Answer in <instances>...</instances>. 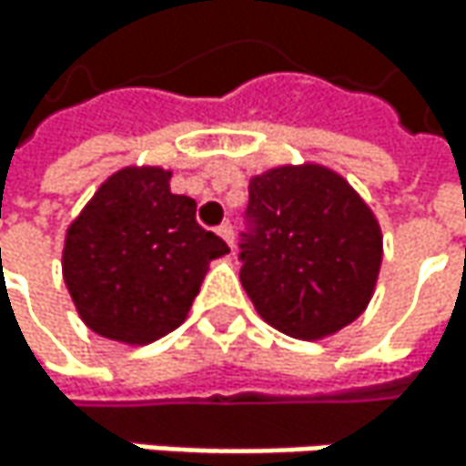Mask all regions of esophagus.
<instances>
[{"instance_id":"1","label":"esophagus","mask_w":466,"mask_h":466,"mask_svg":"<svg viewBox=\"0 0 466 466\" xmlns=\"http://www.w3.org/2000/svg\"><path fill=\"white\" fill-rule=\"evenodd\" d=\"M218 234H221V239L229 245V248H234V229H232V224H221L218 227Z\"/></svg>"}]
</instances>
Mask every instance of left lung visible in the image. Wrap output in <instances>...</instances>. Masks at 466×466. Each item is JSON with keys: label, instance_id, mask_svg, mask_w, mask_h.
I'll list each match as a JSON object with an SVG mask.
<instances>
[{"label": "left lung", "instance_id": "1", "mask_svg": "<svg viewBox=\"0 0 466 466\" xmlns=\"http://www.w3.org/2000/svg\"><path fill=\"white\" fill-rule=\"evenodd\" d=\"M253 232L239 280L256 313L297 339H324L370 305L383 232L356 188L324 164H280L248 183Z\"/></svg>", "mask_w": 466, "mask_h": 466}]
</instances>
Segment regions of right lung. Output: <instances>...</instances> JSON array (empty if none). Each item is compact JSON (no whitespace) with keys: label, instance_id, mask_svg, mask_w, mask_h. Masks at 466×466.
Listing matches in <instances>:
<instances>
[{"label":"right lung","instance_id":"right-lung-1","mask_svg":"<svg viewBox=\"0 0 466 466\" xmlns=\"http://www.w3.org/2000/svg\"><path fill=\"white\" fill-rule=\"evenodd\" d=\"M164 167L113 172L69 224L61 275L91 331L147 345L186 321L227 242L197 224V202L169 191Z\"/></svg>","mask_w":466,"mask_h":466}]
</instances>
